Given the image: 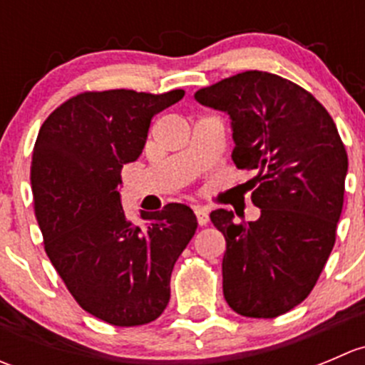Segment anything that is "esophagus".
<instances>
[{
    "mask_svg": "<svg viewBox=\"0 0 365 365\" xmlns=\"http://www.w3.org/2000/svg\"><path fill=\"white\" fill-rule=\"evenodd\" d=\"M194 213H196L197 224H200V226H206V224H208V220H210L208 210H205V208H196V210H194Z\"/></svg>",
    "mask_w": 365,
    "mask_h": 365,
    "instance_id": "obj_1",
    "label": "esophagus"
}]
</instances>
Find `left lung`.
Listing matches in <instances>:
<instances>
[{
    "mask_svg": "<svg viewBox=\"0 0 365 365\" xmlns=\"http://www.w3.org/2000/svg\"><path fill=\"white\" fill-rule=\"evenodd\" d=\"M206 108L230 114L233 162L249 180L257 220L210 213L226 238L222 289L247 318L292 311L314 288L344 203L348 155L329 111L298 84L247 70L196 91Z\"/></svg>",
    "mask_w": 365,
    "mask_h": 365,
    "instance_id": "obj_1",
    "label": "left lung"
}]
</instances>
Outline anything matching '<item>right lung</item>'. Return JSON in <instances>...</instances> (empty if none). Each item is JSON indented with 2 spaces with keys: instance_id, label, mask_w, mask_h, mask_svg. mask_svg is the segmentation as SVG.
<instances>
[{
  "instance_id": "right-lung-1",
  "label": "right lung",
  "mask_w": 365,
  "mask_h": 365,
  "mask_svg": "<svg viewBox=\"0 0 365 365\" xmlns=\"http://www.w3.org/2000/svg\"><path fill=\"white\" fill-rule=\"evenodd\" d=\"M185 91H84L54 109L31 157L35 215L51 263L77 304L114 327H138L164 312L171 272L197 227L187 205L125 217L121 168L138 160L152 118Z\"/></svg>"
}]
</instances>
